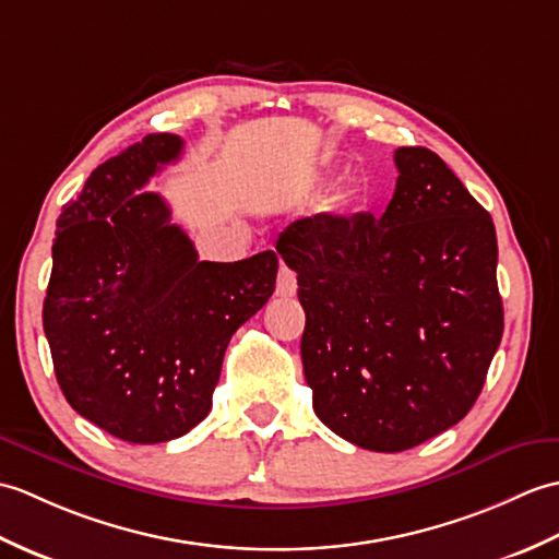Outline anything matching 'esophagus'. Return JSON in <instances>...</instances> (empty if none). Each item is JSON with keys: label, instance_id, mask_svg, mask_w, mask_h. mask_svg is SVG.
Returning <instances> with one entry per match:
<instances>
[{"label": "esophagus", "instance_id": "obj_1", "mask_svg": "<svg viewBox=\"0 0 559 559\" xmlns=\"http://www.w3.org/2000/svg\"><path fill=\"white\" fill-rule=\"evenodd\" d=\"M275 294L277 296H294L296 294V272L289 270L287 265H282L277 272V284H275Z\"/></svg>", "mask_w": 559, "mask_h": 559}]
</instances>
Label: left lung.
<instances>
[{
	"mask_svg": "<svg viewBox=\"0 0 559 559\" xmlns=\"http://www.w3.org/2000/svg\"><path fill=\"white\" fill-rule=\"evenodd\" d=\"M380 217L320 213L280 234L306 311L301 361L318 418L373 452L459 424L504 328L492 217L428 147H396Z\"/></svg>",
	"mask_w": 559,
	"mask_h": 559,
	"instance_id": "8db88e82",
	"label": "left lung"
}]
</instances>
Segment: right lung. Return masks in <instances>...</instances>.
Instances as JSON below:
<instances>
[{
  "instance_id": "right-lung-1",
  "label": "right lung",
  "mask_w": 559,
  "mask_h": 559,
  "mask_svg": "<svg viewBox=\"0 0 559 559\" xmlns=\"http://www.w3.org/2000/svg\"><path fill=\"white\" fill-rule=\"evenodd\" d=\"M183 141L147 133L61 207L43 328L67 402L133 444L181 438L210 414L231 334L275 292L272 251L198 260L169 205L143 191Z\"/></svg>"
}]
</instances>
